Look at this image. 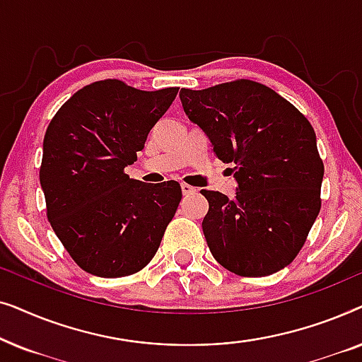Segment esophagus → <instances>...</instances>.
I'll return each instance as SVG.
<instances>
[{
    "mask_svg": "<svg viewBox=\"0 0 362 362\" xmlns=\"http://www.w3.org/2000/svg\"><path fill=\"white\" fill-rule=\"evenodd\" d=\"M181 191L185 196H189V194H194V192H197L196 187H192L191 185H186V182H182L181 185Z\"/></svg>",
    "mask_w": 362,
    "mask_h": 362,
    "instance_id": "obj_1",
    "label": "esophagus"
}]
</instances>
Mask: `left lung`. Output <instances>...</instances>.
Listing matches in <instances>:
<instances>
[{"label":"left lung","mask_w":362,"mask_h":362,"mask_svg":"<svg viewBox=\"0 0 362 362\" xmlns=\"http://www.w3.org/2000/svg\"><path fill=\"white\" fill-rule=\"evenodd\" d=\"M180 98L216 156L234 163L235 196L201 191L209 202L202 232L211 254L240 276H265L290 265L321 207V161L313 127L264 83L239 78Z\"/></svg>","instance_id":"1"}]
</instances>
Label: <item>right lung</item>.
<instances>
[{"instance_id": "right-lung-1", "label": "right lung", "mask_w": 362, "mask_h": 362, "mask_svg": "<svg viewBox=\"0 0 362 362\" xmlns=\"http://www.w3.org/2000/svg\"><path fill=\"white\" fill-rule=\"evenodd\" d=\"M176 93L177 87L146 92L107 78L74 93L49 123L39 170L47 219L87 274L140 272L175 217L181 186L146 185L125 168Z\"/></svg>"}]
</instances>
